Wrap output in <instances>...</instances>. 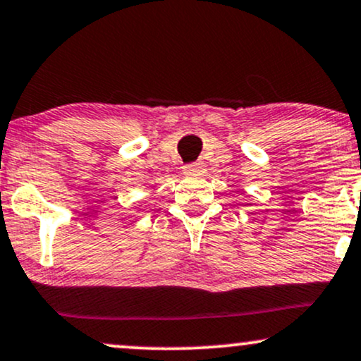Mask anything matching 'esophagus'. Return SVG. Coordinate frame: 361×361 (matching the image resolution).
<instances>
[{
    "label": "esophagus",
    "instance_id": "1",
    "mask_svg": "<svg viewBox=\"0 0 361 361\" xmlns=\"http://www.w3.org/2000/svg\"><path fill=\"white\" fill-rule=\"evenodd\" d=\"M205 173V164L203 163H193V164H188V166H185V175H203Z\"/></svg>",
    "mask_w": 361,
    "mask_h": 361
}]
</instances>
